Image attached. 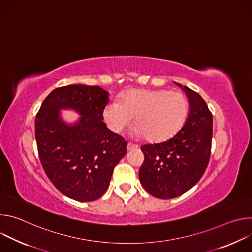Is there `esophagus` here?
Here are the masks:
<instances>
[{
    "label": "esophagus",
    "instance_id": "1",
    "mask_svg": "<svg viewBox=\"0 0 252 252\" xmlns=\"http://www.w3.org/2000/svg\"><path fill=\"white\" fill-rule=\"evenodd\" d=\"M137 146L134 145V143H131V142H127V151H132L134 149H136Z\"/></svg>",
    "mask_w": 252,
    "mask_h": 252
}]
</instances>
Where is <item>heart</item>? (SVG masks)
I'll list each match as a JSON object with an SVG mask.
<instances>
[{"label": "heart", "instance_id": "b5f03b06", "mask_svg": "<svg viewBox=\"0 0 252 252\" xmlns=\"http://www.w3.org/2000/svg\"><path fill=\"white\" fill-rule=\"evenodd\" d=\"M189 114V102L181 92L166 90H132L121 102L114 101L104 110L110 127L122 131L135 118V132L150 141L171 137L182 127Z\"/></svg>", "mask_w": 252, "mask_h": 252}]
</instances>
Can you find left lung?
<instances>
[{
  "label": "left lung",
  "mask_w": 252,
  "mask_h": 252,
  "mask_svg": "<svg viewBox=\"0 0 252 252\" xmlns=\"http://www.w3.org/2000/svg\"><path fill=\"white\" fill-rule=\"evenodd\" d=\"M183 89L190 105L183 128L165 141L140 147L145 156L138 172L140 184L149 193L161 199L182 195L194 187L211 154L212 114L196 92L186 86Z\"/></svg>",
  "instance_id": "8db88e82"
}]
</instances>
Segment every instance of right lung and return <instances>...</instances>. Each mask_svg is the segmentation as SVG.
<instances>
[{
  "label": "right lung",
  "instance_id": "obj_1",
  "mask_svg": "<svg viewBox=\"0 0 252 252\" xmlns=\"http://www.w3.org/2000/svg\"><path fill=\"white\" fill-rule=\"evenodd\" d=\"M107 101L109 93L99 87L69 85L55 89L35 116L41 164L56 189L78 201L99 198L126 154V140L102 122ZM66 107L82 115L77 125L65 126L59 120V109Z\"/></svg>",
  "mask_w": 252,
  "mask_h": 252
}]
</instances>
